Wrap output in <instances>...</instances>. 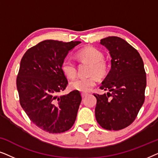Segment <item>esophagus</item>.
Instances as JSON below:
<instances>
[{
  "instance_id": "34e87169",
  "label": "esophagus",
  "mask_w": 158,
  "mask_h": 158,
  "mask_svg": "<svg viewBox=\"0 0 158 158\" xmlns=\"http://www.w3.org/2000/svg\"><path fill=\"white\" fill-rule=\"evenodd\" d=\"M88 95V94H85V93H82L81 94V96H82V97H83V98H85V97L87 96Z\"/></svg>"
}]
</instances>
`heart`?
<instances>
[{
	"mask_svg": "<svg viewBox=\"0 0 158 158\" xmlns=\"http://www.w3.org/2000/svg\"><path fill=\"white\" fill-rule=\"evenodd\" d=\"M76 57L82 62L90 64L88 75H92L73 80L70 83V87L73 90L81 92H88L96 85V77L102 78L106 75L107 64L103 60L102 52L93 47H88L79 50L76 53ZM62 70L68 78H73L76 75V66L74 62L69 59L63 60Z\"/></svg>",
	"mask_w": 158,
	"mask_h": 158,
	"instance_id": "b5f03b06",
	"label": "heart"
}]
</instances>
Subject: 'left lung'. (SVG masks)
I'll return each mask as SVG.
<instances>
[{
  "instance_id": "1",
  "label": "left lung",
  "mask_w": 158,
  "mask_h": 158,
  "mask_svg": "<svg viewBox=\"0 0 158 158\" xmlns=\"http://www.w3.org/2000/svg\"><path fill=\"white\" fill-rule=\"evenodd\" d=\"M100 44L109 50L111 67L100 87L109 92L94 94L95 115L103 129L120 130L135 121L144 103V63L137 49L122 38L109 36L101 40Z\"/></svg>"
}]
</instances>
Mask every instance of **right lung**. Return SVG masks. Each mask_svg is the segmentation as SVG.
I'll return each mask as SVG.
<instances>
[{
	"mask_svg": "<svg viewBox=\"0 0 158 158\" xmlns=\"http://www.w3.org/2000/svg\"><path fill=\"white\" fill-rule=\"evenodd\" d=\"M80 43L42 41L28 49L21 60L16 79L20 104L30 120L49 133L68 131L76 119L81 93L59 94L68 84L62 62Z\"/></svg>",
	"mask_w": 158,
	"mask_h": 158,
	"instance_id": "add662e5",
	"label": "right lung"
}]
</instances>
